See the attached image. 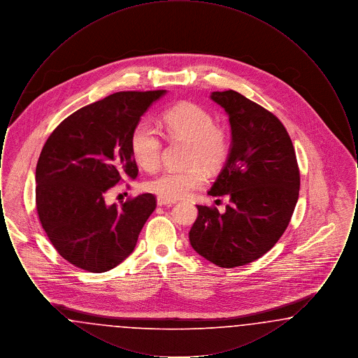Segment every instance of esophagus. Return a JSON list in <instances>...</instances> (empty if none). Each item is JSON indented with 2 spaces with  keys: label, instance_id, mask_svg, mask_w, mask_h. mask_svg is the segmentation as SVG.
Instances as JSON below:
<instances>
[{
  "label": "esophagus",
  "instance_id": "obj_1",
  "mask_svg": "<svg viewBox=\"0 0 358 358\" xmlns=\"http://www.w3.org/2000/svg\"><path fill=\"white\" fill-rule=\"evenodd\" d=\"M157 204L159 205V206H171V205L174 204V201H166V200L158 197L157 199Z\"/></svg>",
  "mask_w": 358,
  "mask_h": 358
}]
</instances>
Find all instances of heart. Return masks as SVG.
<instances>
[{
  "mask_svg": "<svg viewBox=\"0 0 358 358\" xmlns=\"http://www.w3.org/2000/svg\"><path fill=\"white\" fill-rule=\"evenodd\" d=\"M161 123L171 139L187 141L185 169L162 171L146 182V190L174 201L201 187L206 171L220 169L228 159L232 138L227 127L215 124L212 114L193 102H180L165 110ZM162 138L148 122L138 123L130 136V149L139 166L155 171L162 153Z\"/></svg>",
  "mask_w": 358,
  "mask_h": 358,
  "instance_id": "obj_1",
  "label": "heart"
}]
</instances>
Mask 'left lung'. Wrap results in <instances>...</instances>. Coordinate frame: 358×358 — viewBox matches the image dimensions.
Masks as SVG:
<instances>
[{"label": "left lung", "instance_id": "left-lung-1", "mask_svg": "<svg viewBox=\"0 0 358 358\" xmlns=\"http://www.w3.org/2000/svg\"><path fill=\"white\" fill-rule=\"evenodd\" d=\"M210 98L229 115L232 148L209 194H228L229 204L224 213L197 205L189 240L206 260L234 268L255 262L282 238L298 201L301 174L289 133L271 111L234 90Z\"/></svg>", "mask_w": 358, "mask_h": 358}]
</instances>
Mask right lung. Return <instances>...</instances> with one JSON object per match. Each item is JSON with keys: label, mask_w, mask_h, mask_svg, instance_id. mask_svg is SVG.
<instances>
[{"label": "right lung", "mask_w": 358, "mask_h": 358, "mask_svg": "<svg viewBox=\"0 0 358 358\" xmlns=\"http://www.w3.org/2000/svg\"><path fill=\"white\" fill-rule=\"evenodd\" d=\"M165 90L120 91L71 114L48 136L36 166V209L55 250L75 267L106 273L134 251L157 206L152 193L108 205L138 176L130 136Z\"/></svg>", "instance_id": "right-lung-1"}]
</instances>
